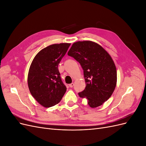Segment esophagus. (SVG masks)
<instances>
[{"instance_id":"obj_1","label":"esophagus","mask_w":146,"mask_h":146,"mask_svg":"<svg viewBox=\"0 0 146 146\" xmlns=\"http://www.w3.org/2000/svg\"><path fill=\"white\" fill-rule=\"evenodd\" d=\"M74 83H70V84H69V87L70 88H72L73 86H74Z\"/></svg>"}]
</instances>
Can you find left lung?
Listing matches in <instances>:
<instances>
[{
    "label": "left lung",
    "instance_id": "obj_1",
    "mask_svg": "<svg viewBox=\"0 0 146 146\" xmlns=\"http://www.w3.org/2000/svg\"><path fill=\"white\" fill-rule=\"evenodd\" d=\"M68 55L79 62L83 69L86 85L79 96L86 99L91 108L102 105L111 96L117 83L116 68L111 56L91 41L74 42Z\"/></svg>",
    "mask_w": 146,
    "mask_h": 146
}]
</instances>
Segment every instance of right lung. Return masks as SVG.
Segmentation results:
<instances>
[{
	"label": "right lung",
	"instance_id": "add662e5",
	"mask_svg": "<svg viewBox=\"0 0 146 146\" xmlns=\"http://www.w3.org/2000/svg\"><path fill=\"white\" fill-rule=\"evenodd\" d=\"M70 43L54 44L42 48L30 66L27 82L31 94L44 107L58 104L66 91L58 65Z\"/></svg>",
	"mask_w": 146,
	"mask_h": 146
}]
</instances>
